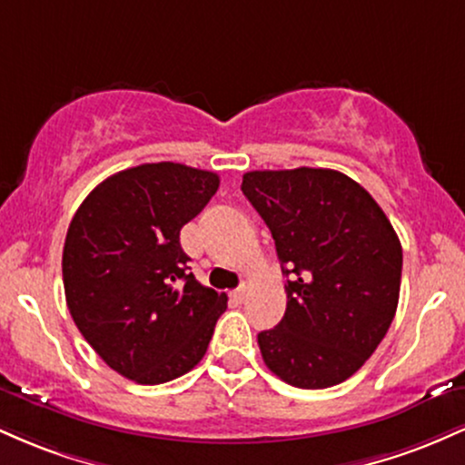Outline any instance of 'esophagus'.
I'll use <instances>...</instances> for the list:
<instances>
[{
  "instance_id": "34e87169",
  "label": "esophagus",
  "mask_w": 465,
  "mask_h": 465,
  "mask_svg": "<svg viewBox=\"0 0 465 465\" xmlns=\"http://www.w3.org/2000/svg\"><path fill=\"white\" fill-rule=\"evenodd\" d=\"M244 297H247V291H244V288H236V291L232 292V300L233 302H244Z\"/></svg>"
}]
</instances>
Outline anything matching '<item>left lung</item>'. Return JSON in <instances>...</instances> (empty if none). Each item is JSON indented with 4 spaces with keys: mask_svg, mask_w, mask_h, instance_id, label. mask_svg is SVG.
Returning <instances> with one entry per match:
<instances>
[{
    "mask_svg": "<svg viewBox=\"0 0 465 465\" xmlns=\"http://www.w3.org/2000/svg\"><path fill=\"white\" fill-rule=\"evenodd\" d=\"M242 194L275 240L286 312L258 334L264 365L300 389L348 381L398 308L402 247L362 185L339 170H253Z\"/></svg>",
    "mask_w": 465,
    "mask_h": 465,
    "instance_id": "left-lung-1",
    "label": "left lung"
}]
</instances>
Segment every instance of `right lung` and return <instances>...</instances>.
Listing matches in <instances>:
<instances>
[{
	"label": "right lung",
	"instance_id": "right-lung-1",
	"mask_svg": "<svg viewBox=\"0 0 465 465\" xmlns=\"http://www.w3.org/2000/svg\"><path fill=\"white\" fill-rule=\"evenodd\" d=\"M216 173L142 163L104 179L69 223L63 286L74 323L111 370L162 385L205 356L227 308L190 273L179 242L216 194Z\"/></svg>",
	"mask_w": 465,
	"mask_h": 465
}]
</instances>
